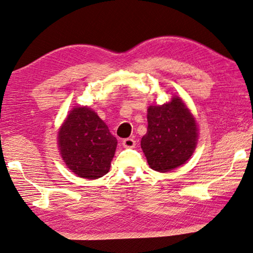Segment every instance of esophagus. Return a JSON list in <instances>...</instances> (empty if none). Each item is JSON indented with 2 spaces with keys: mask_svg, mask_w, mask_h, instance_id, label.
Instances as JSON below:
<instances>
[{
  "mask_svg": "<svg viewBox=\"0 0 253 253\" xmlns=\"http://www.w3.org/2000/svg\"><path fill=\"white\" fill-rule=\"evenodd\" d=\"M122 145L124 148H133V147L135 146V141H134V139H132V138H126L122 141Z\"/></svg>",
  "mask_w": 253,
  "mask_h": 253,
  "instance_id": "obj_1",
  "label": "esophagus"
}]
</instances>
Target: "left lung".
I'll list each match as a JSON object with an SVG mask.
<instances>
[{
  "label": "left lung",
  "mask_w": 253,
  "mask_h": 253,
  "mask_svg": "<svg viewBox=\"0 0 253 253\" xmlns=\"http://www.w3.org/2000/svg\"><path fill=\"white\" fill-rule=\"evenodd\" d=\"M147 112L148 127L141 148L149 166L165 173L183 165L198 141V126L191 112L177 96L169 103L151 105Z\"/></svg>",
  "instance_id": "obj_1"
}]
</instances>
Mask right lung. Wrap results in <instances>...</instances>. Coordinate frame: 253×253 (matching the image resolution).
I'll return each instance as SVG.
<instances>
[{"mask_svg":"<svg viewBox=\"0 0 253 253\" xmlns=\"http://www.w3.org/2000/svg\"><path fill=\"white\" fill-rule=\"evenodd\" d=\"M60 154L79 177L95 180L110 170L118 140L106 124L87 106L70 111L57 132Z\"/></svg>","mask_w":253,"mask_h":253,"instance_id":"add662e5","label":"right lung"}]
</instances>
